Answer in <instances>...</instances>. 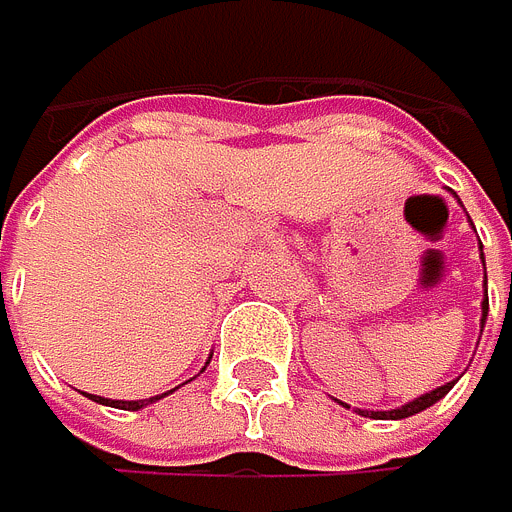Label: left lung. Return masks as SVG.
<instances>
[{"mask_svg":"<svg viewBox=\"0 0 512 512\" xmlns=\"http://www.w3.org/2000/svg\"><path fill=\"white\" fill-rule=\"evenodd\" d=\"M484 259V256H481ZM484 317H487V298H484ZM481 327H484V320H481ZM452 385L455 381H449V385H442V388H436V391H430V394H423V397H417V401H410V404H404V407H397V410H359L362 417H372V420H404V417H413V413H420V410H426V407H433L439 397H446L449 391H452Z\"/></svg>","mask_w":512,"mask_h":512,"instance_id":"left-lung-1","label":"left lung"}]
</instances>
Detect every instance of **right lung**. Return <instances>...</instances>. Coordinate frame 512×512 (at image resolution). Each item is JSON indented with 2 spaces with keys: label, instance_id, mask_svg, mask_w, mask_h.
<instances>
[{
  "label": "right lung",
  "instance_id": "1",
  "mask_svg": "<svg viewBox=\"0 0 512 512\" xmlns=\"http://www.w3.org/2000/svg\"><path fill=\"white\" fill-rule=\"evenodd\" d=\"M150 401H160V397H150ZM99 404H108V407H124V410H140V407H144V401H105V397H99Z\"/></svg>",
  "mask_w": 512,
  "mask_h": 512
}]
</instances>
